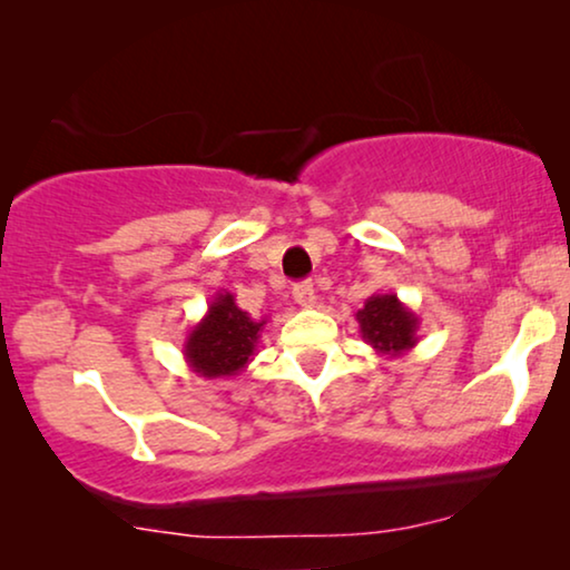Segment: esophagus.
<instances>
[{"label":"esophagus","mask_w":570,"mask_h":570,"mask_svg":"<svg viewBox=\"0 0 570 570\" xmlns=\"http://www.w3.org/2000/svg\"><path fill=\"white\" fill-rule=\"evenodd\" d=\"M293 298H295V303H298V306H303V308H314L316 306V291H314V285L311 283H298L293 287Z\"/></svg>","instance_id":"esophagus-1"}]
</instances>
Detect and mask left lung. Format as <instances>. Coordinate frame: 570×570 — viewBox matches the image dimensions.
Masks as SVG:
<instances>
[{
  "instance_id": "obj_1",
  "label": "left lung",
  "mask_w": 570,
  "mask_h": 570,
  "mask_svg": "<svg viewBox=\"0 0 570 570\" xmlns=\"http://www.w3.org/2000/svg\"><path fill=\"white\" fill-rule=\"evenodd\" d=\"M355 322L361 337L379 355L400 357L417 345L420 318L396 298V293H373L363 308H357Z\"/></svg>"
}]
</instances>
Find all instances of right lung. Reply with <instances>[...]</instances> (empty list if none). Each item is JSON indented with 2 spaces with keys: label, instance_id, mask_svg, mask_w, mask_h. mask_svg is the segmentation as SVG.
Listing matches in <instances>:
<instances>
[{
  "label": "right lung",
  "instance_id": "right-lung-1",
  "mask_svg": "<svg viewBox=\"0 0 570 570\" xmlns=\"http://www.w3.org/2000/svg\"><path fill=\"white\" fill-rule=\"evenodd\" d=\"M264 324L267 318H252L240 311L233 293H215L207 314L186 334V365L202 379L238 376L254 361Z\"/></svg>",
  "mask_w": 570,
  "mask_h": 570
}]
</instances>
